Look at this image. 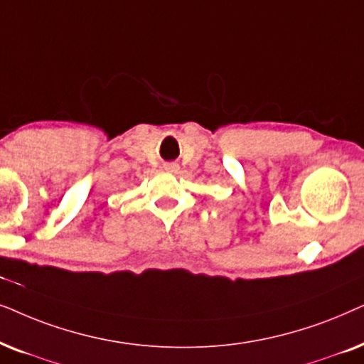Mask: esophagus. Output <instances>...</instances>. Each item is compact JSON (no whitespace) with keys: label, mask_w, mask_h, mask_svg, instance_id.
Segmentation results:
<instances>
[{"label":"esophagus","mask_w":364,"mask_h":364,"mask_svg":"<svg viewBox=\"0 0 364 364\" xmlns=\"http://www.w3.org/2000/svg\"><path fill=\"white\" fill-rule=\"evenodd\" d=\"M164 169H166L168 173H178L179 166H178V163H166L164 164Z\"/></svg>","instance_id":"34e87169"}]
</instances>
